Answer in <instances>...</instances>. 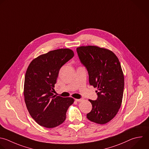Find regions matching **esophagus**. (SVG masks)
Wrapping results in <instances>:
<instances>
[{
    "instance_id": "34e87169",
    "label": "esophagus",
    "mask_w": 149,
    "mask_h": 149,
    "mask_svg": "<svg viewBox=\"0 0 149 149\" xmlns=\"http://www.w3.org/2000/svg\"><path fill=\"white\" fill-rule=\"evenodd\" d=\"M75 101H77V102H81L82 101V99H75Z\"/></svg>"
}]
</instances>
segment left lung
<instances>
[{"instance_id":"left-lung-1","label":"left lung","mask_w":149,"mask_h":149,"mask_svg":"<svg viewBox=\"0 0 149 149\" xmlns=\"http://www.w3.org/2000/svg\"><path fill=\"white\" fill-rule=\"evenodd\" d=\"M77 52L81 63L86 68L91 85L97 88L96 100L86 114L88 119L104 125L118 113L122 102L124 75L117 56L111 50L95 45L81 46Z\"/></svg>"}]
</instances>
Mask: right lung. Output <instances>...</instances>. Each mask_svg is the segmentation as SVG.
<instances>
[{"label": "right lung", "mask_w": 149, "mask_h": 149, "mask_svg": "<svg viewBox=\"0 0 149 149\" xmlns=\"http://www.w3.org/2000/svg\"><path fill=\"white\" fill-rule=\"evenodd\" d=\"M74 56L68 48L55 49L34 58L27 69L24 101L32 118L41 126L53 128L63 123L74 102L72 97L56 96L53 93L60 68Z\"/></svg>", "instance_id": "right-lung-1"}]
</instances>
